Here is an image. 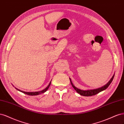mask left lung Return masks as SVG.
Returning <instances> with one entry per match:
<instances>
[{"label": "left lung", "mask_w": 124, "mask_h": 124, "mask_svg": "<svg viewBox=\"0 0 124 124\" xmlns=\"http://www.w3.org/2000/svg\"><path fill=\"white\" fill-rule=\"evenodd\" d=\"M114 77V74L113 75L111 79L110 80V81L108 82L106 84V85H103V86H102L101 87H99V88H98V89H96L90 90H80V89H79L77 88L74 85L72 82H71V81L70 78V83H71V85H72V86L74 87V89H75V90L76 91V92L78 93H79V94H80L81 95L84 96H91L95 95L96 94L99 93V92H101L106 90L107 88V87L110 85L111 83L112 82V81Z\"/></svg>", "instance_id": "8db88e82"}]
</instances>
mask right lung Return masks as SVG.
<instances>
[{"label":"right lung","instance_id":"add662e5","mask_svg":"<svg viewBox=\"0 0 124 124\" xmlns=\"http://www.w3.org/2000/svg\"><path fill=\"white\" fill-rule=\"evenodd\" d=\"M51 81L50 82V83H49V84L48 85L45 89H44V90H42V91H39V92H24V91H23L20 90H19V89H17V88H16V87H15V89H16L17 90H18V91H20V92H22V93H23L26 94H27V95H31V96L38 95H39V94H41L45 93V92H46L48 89L50 85Z\"/></svg>","mask_w":124,"mask_h":124}]
</instances>
